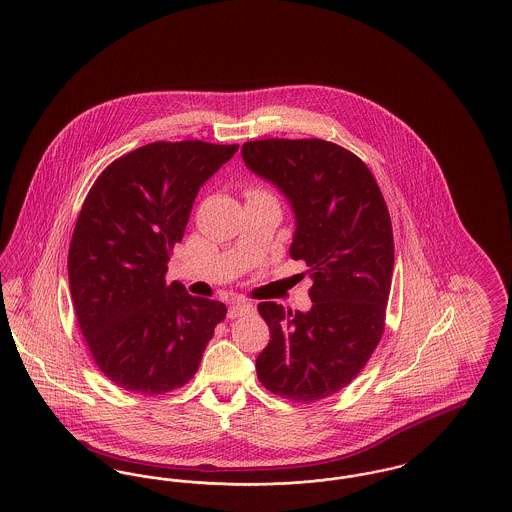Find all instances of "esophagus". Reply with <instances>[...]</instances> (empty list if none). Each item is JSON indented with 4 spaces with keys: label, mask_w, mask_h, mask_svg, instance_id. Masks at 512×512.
Returning <instances> with one entry per match:
<instances>
[{
    "label": "esophagus",
    "mask_w": 512,
    "mask_h": 512,
    "mask_svg": "<svg viewBox=\"0 0 512 512\" xmlns=\"http://www.w3.org/2000/svg\"><path fill=\"white\" fill-rule=\"evenodd\" d=\"M253 313V305L251 303H245V301H236L228 307V318H240L245 317Z\"/></svg>",
    "instance_id": "obj_1"
}]
</instances>
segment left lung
Instances as JSON below:
<instances>
[{
	"label": "left lung",
	"mask_w": 512,
	"mask_h": 512,
	"mask_svg": "<svg viewBox=\"0 0 512 512\" xmlns=\"http://www.w3.org/2000/svg\"><path fill=\"white\" fill-rule=\"evenodd\" d=\"M245 167L286 197L290 257L313 278L307 313L259 303L270 341L257 378L292 401H317L363 370L384 332L393 272V234L384 195L351 151L324 140H257L242 146Z\"/></svg>",
	"instance_id": "obj_1"
}]
</instances>
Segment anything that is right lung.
<instances>
[{
	"label": "right lung",
	"mask_w": 512,
	"mask_h": 512,
	"mask_svg": "<svg viewBox=\"0 0 512 512\" xmlns=\"http://www.w3.org/2000/svg\"><path fill=\"white\" fill-rule=\"evenodd\" d=\"M238 146L199 140L138 147L101 172L69 249L78 326L119 388L159 395L190 382L226 305L165 282L199 188Z\"/></svg>",
	"instance_id": "right-lung-1"
}]
</instances>
